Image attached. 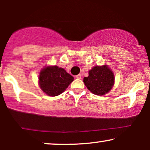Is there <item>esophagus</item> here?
<instances>
[{"label":"esophagus","instance_id":"esophagus-1","mask_svg":"<svg viewBox=\"0 0 150 150\" xmlns=\"http://www.w3.org/2000/svg\"><path fill=\"white\" fill-rule=\"evenodd\" d=\"M76 79H81V74H78V75H76Z\"/></svg>","mask_w":150,"mask_h":150}]
</instances>
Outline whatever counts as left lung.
I'll return each instance as SVG.
<instances>
[{"label": "left lung", "instance_id": "1", "mask_svg": "<svg viewBox=\"0 0 150 150\" xmlns=\"http://www.w3.org/2000/svg\"><path fill=\"white\" fill-rule=\"evenodd\" d=\"M83 82L92 93L103 96L113 87L115 76L111 69L106 65L95 66L89 71V76L84 78Z\"/></svg>", "mask_w": 150, "mask_h": 150}]
</instances>
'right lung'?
<instances>
[{"label":"right lung","mask_w":150,"mask_h":150,"mask_svg":"<svg viewBox=\"0 0 150 150\" xmlns=\"http://www.w3.org/2000/svg\"><path fill=\"white\" fill-rule=\"evenodd\" d=\"M74 77L63 68L54 66L45 67L39 76V85L41 89L49 96H57L63 93Z\"/></svg>","instance_id":"add662e5"}]
</instances>
